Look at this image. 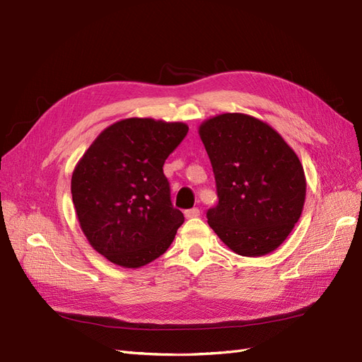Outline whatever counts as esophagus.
<instances>
[{
	"instance_id": "34e87169",
	"label": "esophagus",
	"mask_w": 362,
	"mask_h": 362,
	"mask_svg": "<svg viewBox=\"0 0 362 362\" xmlns=\"http://www.w3.org/2000/svg\"><path fill=\"white\" fill-rule=\"evenodd\" d=\"M201 214V211L198 210V208H192V210H185L184 211V216L185 218H193V217H198Z\"/></svg>"
}]
</instances>
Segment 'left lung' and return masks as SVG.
<instances>
[{
	"mask_svg": "<svg viewBox=\"0 0 362 362\" xmlns=\"http://www.w3.org/2000/svg\"><path fill=\"white\" fill-rule=\"evenodd\" d=\"M198 133L218 198L206 213L208 225L242 257L278 249L303 210L306 178L299 157L276 129L245 113L213 116Z\"/></svg>",
	"mask_w": 362,
	"mask_h": 362,
	"instance_id": "1",
	"label": "left lung"
}]
</instances>
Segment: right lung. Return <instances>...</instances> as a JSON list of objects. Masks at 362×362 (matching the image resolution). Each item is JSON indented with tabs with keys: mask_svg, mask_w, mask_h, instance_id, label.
<instances>
[{
	"mask_svg": "<svg viewBox=\"0 0 362 362\" xmlns=\"http://www.w3.org/2000/svg\"><path fill=\"white\" fill-rule=\"evenodd\" d=\"M184 122L128 117L101 131L72 172L76 217L90 246L139 269L168 250L184 222L163 164L187 134Z\"/></svg>",
	"mask_w": 362,
	"mask_h": 362,
	"instance_id": "obj_1",
	"label": "right lung"
}]
</instances>
